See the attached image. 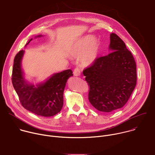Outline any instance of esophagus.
Segmentation results:
<instances>
[{"instance_id": "obj_1", "label": "esophagus", "mask_w": 155, "mask_h": 155, "mask_svg": "<svg viewBox=\"0 0 155 155\" xmlns=\"http://www.w3.org/2000/svg\"><path fill=\"white\" fill-rule=\"evenodd\" d=\"M74 74L75 76L76 77H78V76H80V74H81V72L80 71V69L78 68H75L74 71Z\"/></svg>"}]
</instances>
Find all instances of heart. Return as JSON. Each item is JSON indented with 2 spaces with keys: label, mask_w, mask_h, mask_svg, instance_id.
Returning a JSON list of instances; mask_svg holds the SVG:
<instances>
[{
  "label": "heart",
  "mask_w": 155,
  "mask_h": 155,
  "mask_svg": "<svg viewBox=\"0 0 155 155\" xmlns=\"http://www.w3.org/2000/svg\"><path fill=\"white\" fill-rule=\"evenodd\" d=\"M100 45L98 40L93 35H86L77 41L73 54L79 56L80 61L85 65L93 64L98 58Z\"/></svg>",
  "instance_id": "heart-1"
}]
</instances>
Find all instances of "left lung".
I'll return each mask as SVG.
<instances>
[{"instance_id":"8db88e82","label":"left lung","mask_w":155,"mask_h":155,"mask_svg":"<svg viewBox=\"0 0 155 155\" xmlns=\"http://www.w3.org/2000/svg\"><path fill=\"white\" fill-rule=\"evenodd\" d=\"M112 52L98 58L83 71L90 86L88 99L99 111L111 112L122 108L137 82L136 64L124 42L115 34L110 35Z\"/></svg>"}]
</instances>
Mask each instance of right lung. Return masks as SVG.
Wrapping results in <instances>:
<instances>
[{"label": "right lung", "instance_id": "right-lung-1", "mask_svg": "<svg viewBox=\"0 0 155 155\" xmlns=\"http://www.w3.org/2000/svg\"><path fill=\"white\" fill-rule=\"evenodd\" d=\"M41 37L38 35L37 37ZM32 40L31 38L28 44ZM25 51H19L15 57L12 71L13 86L25 108L39 116L52 117L58 114L63 106L64 90L69 77L71 69L53 74L46 81L35 86L25 79L21 61Z\"/></svg>", "mask_w": 155, "mask_h": 155}]
</instances>
